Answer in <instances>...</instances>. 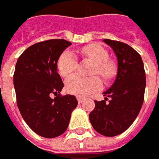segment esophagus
<instances>
[{"instance_id": "esophagus-1", "label": "esophagus", "mask_w": 159, "mask_h": 159, "mask_svg": "<svg viewBox=\"0 0 159 159\" xmlns=\"http://www.w3.org/2000/svg\"><path fill=\"white\" fill-rule=\"evenodd\" d=\"M77 99H78V102H79V103H82V102L84 101V100H83V98H79V97L77 98Z\"/></svg>"}]
</instances>
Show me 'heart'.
<instances>
[{"instance_id": "obj_1", "label": "heart", "mask_w": 159, "mask_h": 159, "mask_svg": "<svg viewBox=\"0 0 159 159\" xmlns=\"http://www.w3.org/2000/svg\"><path fill=\"white\" fill-rule=\"evenodd\" d=\"M81 55L94 62L92 73L99 75L104 80H110L117 72V66L111 60H108L107 50L99 44H89L80 49ZM57 68L59 73L64 78L70 76L78 68V61L71 51H66L60 56ZM101 82L98 77L82 78L72 76L65 82V89L68 93L78 97H86L91 92L99 89Z\"/></svg>"}]
</instances>
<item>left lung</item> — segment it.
<instances>
[{
  "label": "left lung",
  "instance_id": "left-lung-1",
  "mask_svg": "<svg viewBox=\"0 0 159 159\" xmlns=\"http://www.w3.org/2000/svg\"><path fill=\"white\" fill-rule=\"evenodd\" d=\"M103 41L117 56L118 73L113 85L103 93L105 99L95 100V108L89 113V120L99 134L115 137L130 127L141 109L146 73L141 56L129 45L108 39Z\"/></svg>",
  "mask_w": 159,
  "mask_h": 159
}]
</instances>
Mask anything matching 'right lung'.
<instances>
[{"label": "right lung", "mask_w": 159, "mask_h": 159, "mask_svg": "<svg viewBox=\"0 0 159 159\" xmlns=\"http://www.w3.org/2000/svg\"><path fill=\"white\" fill-rule=\"evenodd\" d=\"M68 40H48L29 47L19 57L13 84L19 110L29 127L43 138L63 134L71 112L78 105L73 95L61 96L62 80L57 72V62ZM51 94L57 97L51 99Z\"/></svg>", "instance_id": "1"}]
</instances>
